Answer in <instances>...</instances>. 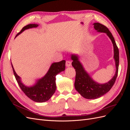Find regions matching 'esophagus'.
Returning <instances> with one entry per match:
<instances>
[{"label": "esophagus", "instance_id": "34e87169", "mask_svg": "<svg viewBox=\"0 0 130 130\" xmlns=\"http://www.w3.org/2000/svg\"><path fill=\"white\" fill-rule=\"evenodd\" d=\"M72 65V62L70 61H67L66 62V66L67 67H70Z\"/></svg>", "mask_w": 130, "mask_h": 130}]
</instances>
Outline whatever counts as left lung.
Listing matches in <instances>:
<instances>
[{"instance_id": "obj_1", "label": "left lung", "mask_w": 130, "mask_h": 130, "mask_svg": "<svg viewBox=\"0 0 130 130\" xmlns=\"http://www.w3.org/2000/svg\"><path fill=\"white\" fill-rule=\"evenodd\" d=\"M93 25L94 29L96 30L97 32L105 33L111 40L113 45L114 59L115 61L116 70L115 75L108 82L103 84H99L94 81L86 71L83 65L78 60L77 55H71V59L73 60L72 66L76 71L75 88L82 96L87 99L99 98L107 93L111 89L115 84L118 75L119 62V49L111 32L107 27L100 23H94Z\"/></svg>"}]
</instances>
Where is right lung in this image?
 <instances>
[{
    "label": "right lung",
    "mask_w": 130,
    "mask_h": 130,
    "mask_svg": "<svg viewBox=\"0 0 130 130\" xmlns=\"http://www.w3.org/2000/svg\"><path fill=\"white\" fill-rule=\"evenodd\" d=\"M36 24H30L23 27L15 38L25 30L37 27ZM12 67L19 87L25 95L32 100L37 103H43L50 99L54 94L56 89V76L58 73L64 71L66 67V61L62 60L58 62H55L52 64L48 72L40 79L36 81L33 86H26L23 84L21 78L15 73L12 64Z\"/></svg>",
    "instance_id": "1"
}]
</instances>
